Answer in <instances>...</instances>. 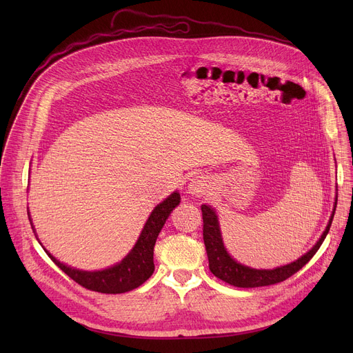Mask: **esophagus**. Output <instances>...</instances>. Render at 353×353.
Returning a JSON list of instances; mask_svg holds the SVG:
<instances>
[{
	"label": "esophagus",
	"instance_id": "1",
	"mask_svg": "<svg viewBox=\"0 0 353 353\" xmlns=\"http://www.w3.org/2000/svg\"><path fill=\"white\" fill-rule=\"evenodd\" d=\"M208 189H209V180L205 176H196V177H193L190 180V183H189V186H188L189 193L193 194V196H197V197L206 194Z\"/></svg>",
	"mask_w": 353,
	"mask_h": 353
}]
</instances>
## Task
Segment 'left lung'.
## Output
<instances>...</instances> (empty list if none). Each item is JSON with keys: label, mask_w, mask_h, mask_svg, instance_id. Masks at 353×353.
I'll return each mask as SVG.
<instances>
[{"label": "left lung", "mask_w": 353, "mask_h": 353, "mask_svg": "<svg viewBox=\"0 0 353 353\" xmlns=\"http://www.w3.org/2000/svg\"><path fill=\"white\" fill-rule=\"evenodd\" d=\"M336 203H338V193L335 196V205H333V210L327 221V226L322 233V236L319 237L316 245H314L309 252H306L303 256H301L298 261L279 266V268H274V269H253L234 261V259L229 254L228 249L225 248L216 210L209 205H201L203 240H205V246L209 257L210 272L216 277H219L220 281H223L236 288H261V286H269V285L286 281L288 277L301 270L313 257V254L319 250L326 234L329 233L333 216H335Z\"/></svg>", "instance_id": "left-lung-1"}]
</instances>
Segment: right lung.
<instances>
[{"instance_id": "obj_1", "label": "right lung", "mask_w": 353, "mask_h": 353, "mask_svg": "<svg viewBox=\"0 0 353 353\" xmlns=\"http://www.w3.org/2000/svg\"><path fill=\"white\" fill-rule=\"evenodd\" d=\"M179 203H180V194L179 192H173L169 197L164 199L160 205H157L150 213V216H148L134 248L128 252V254L120 263H116L111 268H107L103 270H94V272L80 270V269L64 265L63 262L57 261V259H55L48 250L46 249L44 250L51 261L57 265L67 276H70L74 282H77L85 289L100 292V293H108V294L130 292L141 286L148 277L153 274L154 272L153 253H154V245H156L157 236L163 229L167 217L170 216L174 208L179 206ZM28 219H30L31 228L35 233L30 214H28ZM35 237H37V233H35ZM37 240H39V237H37Z\"/></svg>"}]
</instances>
